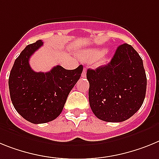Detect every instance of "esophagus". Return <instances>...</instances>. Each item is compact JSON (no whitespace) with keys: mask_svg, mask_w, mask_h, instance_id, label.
Listing matches in <instances>:
<instances>
[{"mask_svg":"<svg viewBox=\"0 0 159 159\" xmlns=\"http://www.w3.org/2000/svg\"><path fill=\"white\" fill-rule=\"evenodd\" d=\"M85 76H86V68H84L83 72H82V74H81V77H82V78H85Z\"/></svg>","mask_w":159,"mask_h":159,"instance_id":"esophagus-1","label":"esophagus"}]
</instances>
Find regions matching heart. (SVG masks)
<instances>
[{
	"mask_svg": "<svg viewBox=\"0 0 159 159\" xmlns=\"http://www.w3.org/2000/svg\"><path fill=\"white\" fill-rule=\"evenodd\" d=\"M81 57L85 61H93L96 66H102L107 61L108 52L98 49H88L82 52Z\"/></svg>",
	"mask_w": 159,
	"mask_h": 159,
	"instance_id": "obj_1",
	"label": "heart"
}]
</instances>
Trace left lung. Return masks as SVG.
Wrapping results in <instances>:
<instances>
[{
	"label": "left lung",
	"instance_id": "1",
	"mask_svg": "<svg viewBox=\"0 0 159 159\" xmlns=\"http://www.w3.org/2000/svg\"><path fill=\"white\" fill-rule=\"evenodd\" d=\"M86 78L89 82V106L102 121H125L144 102L146 72L143 59L130 45H119L110 63L96 70L89 69Z\"/></svg>",
	"mask_w": 159,
	"mask_h": 159
}]
</instances>
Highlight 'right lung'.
Returning a JSON list of instances; mask_svg holds the SVG:
<instances>
[{
    "instance_id": "right-lung-1",
    "label": "right lung",
    "mask_w": 159,
    "mask_h": 159,
    "mask_svg": "<svg viewBox=\"0 0 159 159\" xmlns=\"http://www.w3.org/2000/svg\"><path fill=\"white\" fill-rule=\"evenodd\" d=\"M43 45L39 40L22 50L9 78V93L15 110L31 123H46L60 115L67 97L81 75L83 66L66 70L61 66L46 73L32 70L29 61Z\"/></svg>"
}]
</instances>
